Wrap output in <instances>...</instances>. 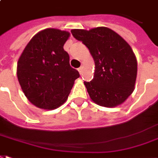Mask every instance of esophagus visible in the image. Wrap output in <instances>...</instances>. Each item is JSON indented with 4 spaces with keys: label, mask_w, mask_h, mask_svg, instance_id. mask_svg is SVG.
<instances>
[{
    "label": "esophagus",
    "mask_w": 158,
    "mask_h": 158,
    "mask_svg": "<svg viewBox=\"0 0 158 158\" xmlns=\"http://www.w3.org/2000/svg\"><path fill=\"white\" fill-rule=\"evenodd\" d=\"M78 72H79L80 75L83 74V69H82V67H80V68L78 69Z\"/></svg>",
    "instance_id": "esophagus-1"
}]
</instances>
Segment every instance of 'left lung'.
I'll list each match as a JSON object with an SVG mask.
<instances>
[{
    "instance_id": "8db88e82",
    "label": "left lung",
    "mask_w": 158,
    "mask_h": 158,
    "mask_svg": "<svg viewBox=\"0 0 158 158\" xmlns=\"http://www.w3.org/2000/svg\"><path fill=\"white\" fill-rule=\"evenodd\" d=\"M71 32L88 48L94 60L93 79L84 81L91 99L105 107L123 104L134 91L137 74V58L130 45L105 27Z\"/></svg>"
}]
</instances>
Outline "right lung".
I'll return each mask as SVG.
<instances>
[{"label":"right lung","mask_w":158,"mask_h":158,"mask_svg":"<svg viewBox=\"0 0 158 158\" xmlns=\"http://www.w3.org/2000/svg\"><path fill=\"white\" fill-rule=\"evenodd\" d=\"M70 32L44 29L28 42L17 62L16 74L30 102L45 110L61 106L69 96L79 72L70 66L63 49Z\"/></svg>","instance_id":"1"}]
</instances>
